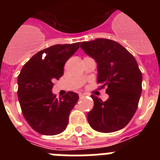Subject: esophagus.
Instances as JSON below:
<instances>
[{"mask_svg": "<svg viewBox=\"0 0 160 160\" xmlns=\"http://www.w3.org/2000/svg\"><path fill=\"white\" fill-rule=\"evenodd\" d=\"M84 96H86V94H82V93H79V97H80V98L84 97Z\"/></svg>", "mask_w": 160, "mask_h": 160, "instance_id": "esophagus-1", "label": "esophagus"}]
</instances>
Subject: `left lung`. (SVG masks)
Returning <instances> with one entry per match:
<instances>
[{
	"instance_id": "1",
	"label": "left lung",
	"mask_w": 160,
	"mask_h": 160,
	"mask_svg": "<svg viewBox=\"0 0 160 160\" xmlns=\"http://www.w3.org/2000/svg\"><path fill=\"white\" fill-rule=\"evenodd\" d=\"M80 47L96 61L98 83L109 95L105 102L91 95L94 107L87 114L89 124L103 133L122 129L134 116L142 92V73L135 57L110 39L82 42Z\"/></svg>"
}]
</instances>
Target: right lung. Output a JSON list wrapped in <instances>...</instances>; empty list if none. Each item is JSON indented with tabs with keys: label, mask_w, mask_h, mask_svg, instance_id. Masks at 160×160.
Returning <instances> with one entry per match:
<instances>
[{
	"label": "right lung",
	"mask_w": 160,
	"mask_h": 160,
	"mask_svg": "<svg viewBox=\"0 0 160 160\" xmlns=\"http://www.w3.org/2000/svg\"><path fill=\"white\" fill-rule=\"evenodd\" d=\"M79 44L54 45L42 49L24 65L18 75V96L23 116L41 135L63 132L70 111L78 101V94L72 91L57 98L52 88L53 81L63 75L65 64L78 49Z\"/></svg>",
	"instance_id": "add662e5"
}]
</instances>
